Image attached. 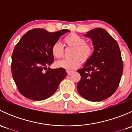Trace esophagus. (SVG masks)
Instances as JSON below:
<instances>
[{
    "mask_svg": "<svg viewBox=\"0 0 132 132\" xmlns=\"http://www.w3.org/2000/svg\"><path fill=\"white\" fill-rule=\"evenodd\" d=\"M73 72V71H71V70H66V73H67V74L68 75H71Z\"/></svg>",
    "mask_w": 132,
    "mask_h": 132,
    "instance_id": "obj_1",
    "label": "esophagus"
}]
</instances>
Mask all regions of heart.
Wrapping results in <instances>:
<instances>
[{"mask_svg":"<svg viewBox=\"0 0 132 132\" xmlns=\"http://www.w3.org/2000/svg\"><path fill=\"white\" fill-rule=\"evenodd\" d=\"M64 41L68 46L74 48L72 56L73 57L64 59L56 62L57 66L66 70L77 68L82 62L88 61L93 55L94 48L91 43L86 42L83 37L77 34H70L64 38ZM52 53L55 58H61L63 56L64 48L59 41H56L52 46Z\"/></svg>","mask_w":132,"mask_h":132,"instance_id":"obj_1","label":"heart"}]
</instances>
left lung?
Masks as SVG:
<instances>
[{
	"mask_svg": "<svg viewBox=\"0 0 132 132\" xmlns=\"http://www.w3.org/2000/svg\"><path fill=\"white\" fill-rule=\"evenodd\" d=\"M85 36L92 39L93 55L78 70L81 79L77 91L91 102H100L109 98L118 89L123 71V62L117 41L102 28H96Z\"/></svg>",
	"mask_w": 132,
	"mask_h": 132,
	"instance_id": "1",
	"label": "left lung"
}]
</instances>
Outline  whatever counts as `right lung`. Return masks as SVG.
Segmentation results:
<instances>
[{"instance_id":"1","label":"right lung","mask_w":132,"mask_h":132,"mask_svg":"<svg viewBox=\"0 0 132 132\" xmlns=\"http://www.w3.org/2000/svg\"><path fill=\"white\" fill-rule=\"evenodd\" d=\"M67 32L70 31L63 29L49 32L42 29H32L16 45L12 54V76L18 91L25 98L34 101L49 98L66 77L64 68L46 67L54 61L53 44Z\"/></svg>"}]
</instances>
